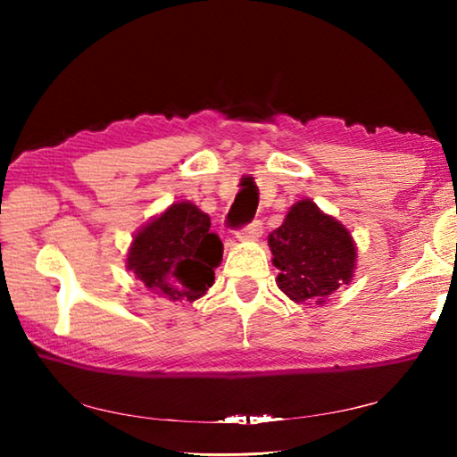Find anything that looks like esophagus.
I'll list each match as a JSON object with an SVG mask.
<instances>
[{
  "label": "esophagus",
  "instance_id": "34e87169",
  "mask_svg": "<svg viewBox=\"0 0 457 457\" xmlns=\"http://www.w3.org/2000/svg\"><path fill=\"white\" fill-rule=\"evenodd\" d=\"M262 236V223L256 220L252 223H247L245 228H242L236 234L237 239H242V242H253V239H258Z\"/></svg>",
  "mask_w": 457,
  "mask_h": 457
}]
</instances>
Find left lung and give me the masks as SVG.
<instances>
[{"label":"left lung","instance_id":"1","mask_svg":"<svg viewBox=\"0 0 457 457\" xmlns=\"http://www.w3.org/2000/svg\"><path fill=\"white\" fill-rule=\"evenodd\" d=\"M280 288L296 304H327L338 288L353 282L357 244L343 223L312 199L294 204L282 226L268 236Z\"/></svg>","mask_w":457,"mask_h":457}]
</instances>
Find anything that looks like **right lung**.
I'll return each mask as SVG.
<instances>
[{
    "label": "right lung",
    "instance_id": "right-lung-1",
    "mask_svg": "<svg viewBox=\"0 0 457 457\" xmlns=\"http://www.w3.org/2000/svg\"><path fill=\"white\" fill-rule=\"evenodd\" d=\"M210 215L191 201H177L133 236L127 270L153 296L195 303L213 286L223 244L210 229Z\"/></svg>",
    "mask_w": 457,
    "mask_h": 457
}]
</instances>
